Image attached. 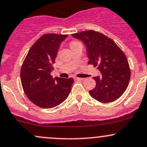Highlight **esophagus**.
<instances>
[{
    "label": "esophagus",
    "mask_w": 147,
    "mask_h": 147,
    "mask_svg": "<svg viewBox=\"0 0 147 147\" xmlns=\"http://www.w3.org/2000/svg\"><path fill=\"white\" fill-rule=\"evenodd\" d=\"M74 79H75V80H84V78H80V77H75V78H74Z\"/></svg>",
    "instance_id": "obj_1"
}]
</instances>
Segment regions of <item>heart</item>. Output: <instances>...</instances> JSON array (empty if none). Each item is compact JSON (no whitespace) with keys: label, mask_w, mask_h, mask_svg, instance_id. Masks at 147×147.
Wrapping results in <instances>:
<instances>
[{"label":"heart","mask_w":147,"mask_h":147,"mask_svg":"<svg viewBox=\"0 0 147 147\" xmlns=\"http://www.w3.org/2000/svg\"><path fill=\"white\" fill-rule=\"evenodd\" d=\"M75 42H72V43H75Z\"/></svg>","instance_id":"heart-1"}]
</instances>
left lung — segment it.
<instances>
[{"label":"left lung","instance_id":"obj_1","mask_svg":"<svg viewBox=\"0 0 147 147\" xmlns=\"http://www.w3.org/2000/svg\"><path fill=\"white\" fill-rule=\"evenodd\" d=\"M87 48L88 64L100 71L102 77H94L96 84L90 90L92 98L101 102L117 100L126 90L131 77L129 65L123 51L112 39L98 31L89 30L72 34Z\"/></svg>","mask_w":147,"mask_h":147}]
</instances>
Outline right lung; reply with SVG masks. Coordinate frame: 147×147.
Segmentation results:
<instances>
[{
    "label": "right lung",
    "mask_w": 147,
    "mask_h": 147,
    "mask_svg": "<svg viewBox=\"0 0 147 147\" xmlns=\"http://www.w3.org/2000/svg\"><path fill=\"white\" fill-rule=\"evenodd\" d=\"M68 35H43L29 49L22 65L20 79L24 93L35 105L42 108L56 107L66 99L71 90L72 78H53L57 51Z\"/></svg>",
    "instance_id": "right-lung-1"
}]
</instances>
